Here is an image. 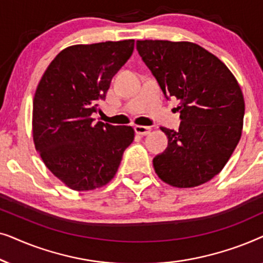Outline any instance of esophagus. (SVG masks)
Returning a JSON list of instances; mask_svg holds the SVG:
<instances>
[{
    "label": "esophagus",
    "instance_id": "1",
    "mask_svg": "<svg viewBox=\"0 0 263 263\" xmlns=\"http://www.w3.org/2000/svg\"><path fill=\"white\" fill-rule=\"evenodd\" d=\"M151 130H152L151 127H146V125H136L135 127L136 134L139 135H148Z\"/></svg>",
    "mask_w": 263,
    "mask_h": 263
}]
</instances>
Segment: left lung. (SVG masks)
Instances as JSON below:
<instances>
[{"instance_id":"8db88e82","label":"left lung","mask_w":263,"mask_h":263,"mask_svg":"<svg viewBox=\"0 0 263 263\" xmlns=\"http://www.w3.org/2000/svg\"><path fill=\"white\" fill-rule=\"evenodd\" d=\"M136 49L166 98L179 102L177 132L161 127L168 145L153 159L161 181L194 188L222 170L242 135L244 98L225 63L192 42L138 41Z\"/></svg>"}]
</instances>
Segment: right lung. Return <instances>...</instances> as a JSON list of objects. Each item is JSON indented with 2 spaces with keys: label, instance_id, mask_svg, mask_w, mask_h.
<instances>
[{
  "label": "right lung",
  "instance_id": "add662e5",
  "mask_svg": "<svg viewBox=\"0 0 263 263\" xmlns=\"http://www.w3.org/2000/svg\"><path fill=\"white\" fill-rule=\"evenodd\" d=\"M133 50L134 39L68 46L39 81L32 111L34 147L68 188L86 192L106 185L134 141L132 127L95 124L92 118Z\"/></svg>",
  "mask_w": 263,
  "mask_h": 263
}]
</instances>
